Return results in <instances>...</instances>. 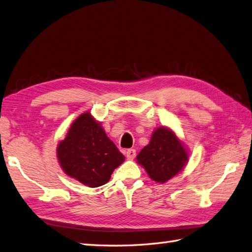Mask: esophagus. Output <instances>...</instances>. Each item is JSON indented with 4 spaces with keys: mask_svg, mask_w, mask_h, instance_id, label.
<instances>
[{
    "mask_svg": "<svg viewBox=\"0 0 252 252\" xmlns=\"http://www.w3.org/2000/svg\"><path fill=\"white\" fill-rule=\"evenodd\" d=\"M126 156L127 159H133L136 156V150L135 149H128L126 151Z\"/></svg>",
    "mask_w": 252,
    "mask_h": 252,
    "instance_id": "1",
    "label": "esophagus"
}]
</instances>
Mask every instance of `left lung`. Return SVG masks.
Returning a JSON list of instances; mask_svg holds the SVG:
<instances>
[{
	"instance_id": "obj_1",
	"label": "left lung",
	"mask_w": 252,
	"mask_h": 252,
	"mask_svg": "<svg viewBox=\"0 0 252 252\" xmlns=\"http://www.w3.org/2000/svg\"><path fill=\"white\" fill-rule=\"evenodd\" d=\"M152 180L164 183L180 171L188 161V153L182 142L170 129L159 127L150 143L137 156Z\"/></svg>"
}]
</instances>
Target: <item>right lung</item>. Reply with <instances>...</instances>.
Returning a JSON list of instances; mask_svg holds the SVG:
<instances>
[{"label": "right lung", "instance_id": "right-lung-1", "mask_svg": "<svg viewBox=\"0 0 252 252\" xmlns=\"http://www.w3.org/2000/svg\"><path fill=\"white\" fill-rule=\"evenodd\" d=\"M57 158L66 175L89 188L107 183L112 172L125 160L88 112L71 125L64 140L58 144Z\"/></svg>", "mask_w": 252, "mask_h": 252}]
</instances>
